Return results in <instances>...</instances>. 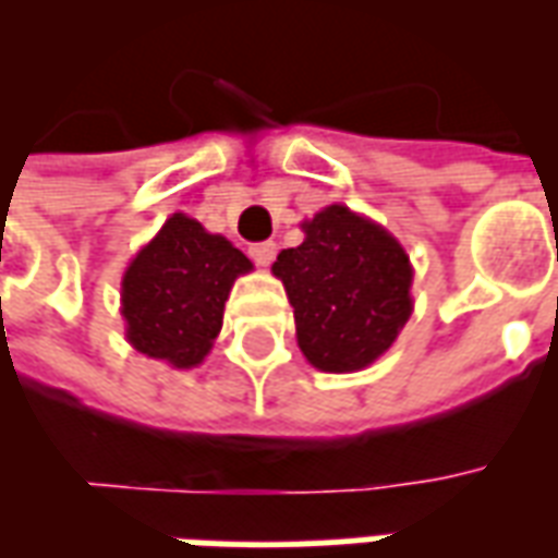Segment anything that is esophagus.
Segmentation results:
<instances>
[{
  "instance_id": "esophagus-1",
  "label": "esophagus",
  "mask_w": 558,
  "mask_h": 558,
  "mask_svg": "<svg viewBox=\"0 0 558 558\" xmlns=\"http://www.w3.org/2000/svg\"><path fill=\"white\" fill-rule=\"evenodd\" d=\"M275 254H278V247H275V242L251 244V259H254V263L259 268L271 266V259H275Z\"/></svg>"
}]
</instances>
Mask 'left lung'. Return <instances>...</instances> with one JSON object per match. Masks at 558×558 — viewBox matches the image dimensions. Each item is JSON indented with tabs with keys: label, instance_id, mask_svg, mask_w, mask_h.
<instances>
[{
	"label": "left lung",
	"instance_id": "1",
	"mask_svg": "<svg viewBox=\"0 0 558 558\" xmlns=\"http://www.w3.org/2000/svg\"><path fill=\"white\" fill-rule=\"evenodd\" d=\"M302 232L304 242L271 266L292 304L299 350L326 374L364 371L410 323V254L383 223L340 203L304 220Z\"/></svg>",
	"mask_w": 558,
	"mask_h": 558
}]
</instances>
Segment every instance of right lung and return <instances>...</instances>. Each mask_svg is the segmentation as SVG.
Listing matches in <instances>:
<instances>
[{"instance_id":"obj_1","label":"right lung","mask_w":558,"mask_h":558,"mask_svg":"<svg viewBox=\"0 0 558 558\" xmlns=\"http://www.w3.org/2000/svg\"><path fill=\"white\" fill-rule=\"evenodd\" d=\"M254 263L218 232L175 211L122 275L125 338L175 371L203 364L223 326L235 278Z\"/></svg>"}]
</instances>
